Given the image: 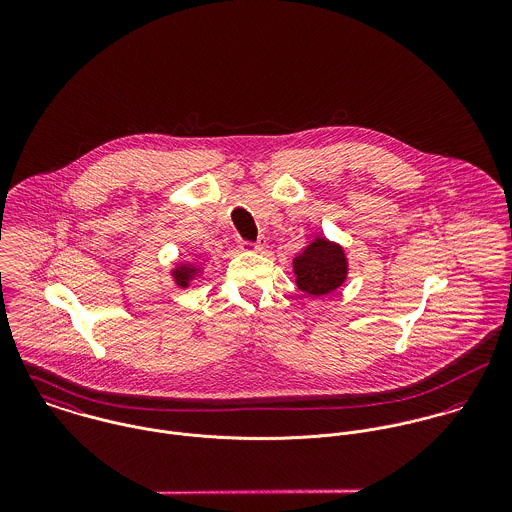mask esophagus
<instances>
[{"label":"esophagus","mask_w":512,"mask_h":512,"mask_svg":"<svg viewBox=\"0 0 512 512\" xmlns=\"http://www.w3.org/2000/svg\"><path fill=\"white\" fill-rule=\"evenodd\" d=\"M264 246H266L264 240H258V242H242V250H250V252H260Z\"/></svg>","instance_id":"esophagus-1"}]
</instances>
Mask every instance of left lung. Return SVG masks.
<instances>
[{"mask_svg":"<svg viewBox=\"0 0 512 512\" xmlns=\"http://www.w3.org/2000/svg\"><path fill=\"white\" fill-rule=\"evenodd\" d=\"M295 286L311 297L339 290L349 276L345 248L325 236H315L292 262Z\"/></svg>","mask_w":512,"mask_h":512,"instance_id":"left-lung-1","label":"left lung"}]
</instances>
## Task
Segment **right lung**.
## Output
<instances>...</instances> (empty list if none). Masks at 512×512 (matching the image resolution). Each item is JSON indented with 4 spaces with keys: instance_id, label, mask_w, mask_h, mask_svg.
Segmentation results:
<instances>
[{
    "instance_id": "add662e5",
    "label": "right lung",
    "mask_w": 512,
    "mask_h": 512,
    "mask_svg": "<svg viewBox=\"0 0 512 512\" xmlns=\"http://www.w3.org/2000/svg\"><path fill=\"white\" fill-rule=\"evenodd\" d=\"M203 270L205 266L201 262H177L173 268H171V280L175 282L177 288L185 290L189 288L195 280H199L203 276Z\"/></svg>"
}]
</instances>
